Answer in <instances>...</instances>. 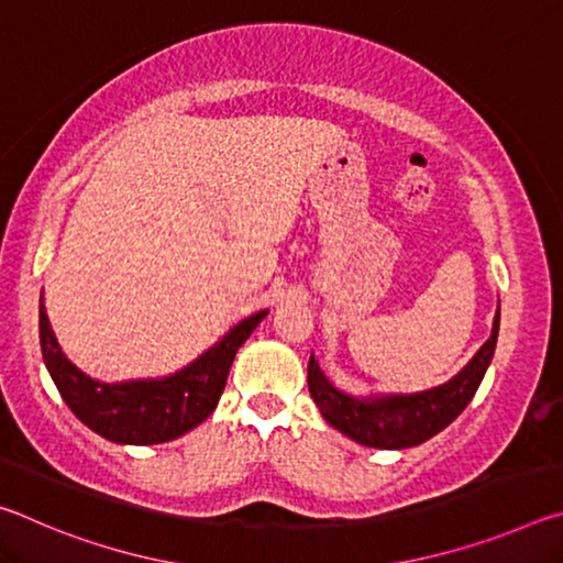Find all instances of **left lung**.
<instances>
[{
	"mask_svg": "<svg viewBox=\"0 0 563 563\" xmlns=\"http://www.w3.org/2000/svg\"><path fill=\"white\" fill-rule=\"evenodd\" d=\"M497 335L499 310L494 316L492 338L470 360V365L450 383L417 395L355 399L332 387L310 355V397L320 407L325 422L347 434L350 440L365 446H377V450H407V446L422 444L437 432H442L472 402L476 387L482 385V377L487 373L494 347H497Z\"/></svg>",
	"mask_w": 563,
	"mask_h": 563,
	"instance_id": "left-lung-1",
	"label": "left lung"
}]
</instances>
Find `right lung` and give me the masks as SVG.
Instances as JSON below:
<instances>
[{
	"label": "right lung",
	"mask_w": 563,
	"mask_h": 563,
	"mask_svg": "<svg viewBox=\"0 0 563 563\" xmlns=\"http://www.w3.org/2000/svg\"><path fill=\"white\" fill-rule=\"evenodd\" d=\"M263 312L245 318L186 369L166 379L103 385L79 373L62 355L40 298V342L46 369L71 412L101 437L119 444H158L194 430L213 412L223 395L228 369Z\"/></svg>",
	"instance_id": "1"
}]
</instances>
